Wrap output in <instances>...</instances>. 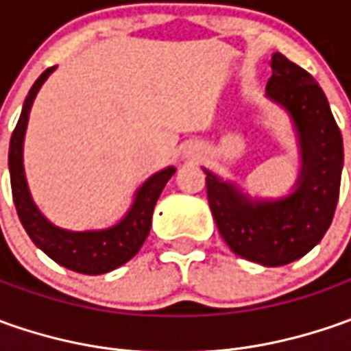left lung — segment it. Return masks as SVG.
Returning a JSON list of instances; mask_svg holds the SVG:
<instances>
[{
    "label": "left lung",
    "mask_w": 351,
    "mask_h": 351,
    "mask_svg": "<svg viewBox=\"0 0 351 351\" xmlns=\"http://www.w3.org/2000/svg\"><path fill=\"white\" fill-rule=\"evenodd\" d=\"M267 95L293 117L303 169L297 191L281 201H250L207 173V197L219 232L240 258L277 267L303 258L326 234L340 195L342 132L317 80L281 52L269 60Z\"/></svg>",
    "instance_id": "1"
}]
</instances>
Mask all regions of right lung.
<instances>
[{"instance_id": "right-lung-1", "label": "right lung", "mask_w": 351, "mask_h": 351, "mask_svg": "<svg viewBox=\"0 0 351 351\" xmlns=\"http://www.w3.org/2000/svg\"><path fill=\"white\" fill-rule=\"evenodd\" d=\"M52 70H54V66L45 70L33 84V88L25 99V105H23L17 127L11 134L9 176H11L13 203H15L23 228L48 258H52L56 263H60L72 271H77V274L99 276V274H107L119 265L127 263L132 256H136V252L141 250L146 236L150 232L156 201L162 193L164 185L173 176L176 168L162 169L144 183L136 193L132 209L128 210L127 217L119 224H115L113 228L99 230V232H68V230L56 228L54 224L48 223L34 207L27 182H25L23 138H25V128H27L34 95Z\"/></svg>"}]
</instances>
